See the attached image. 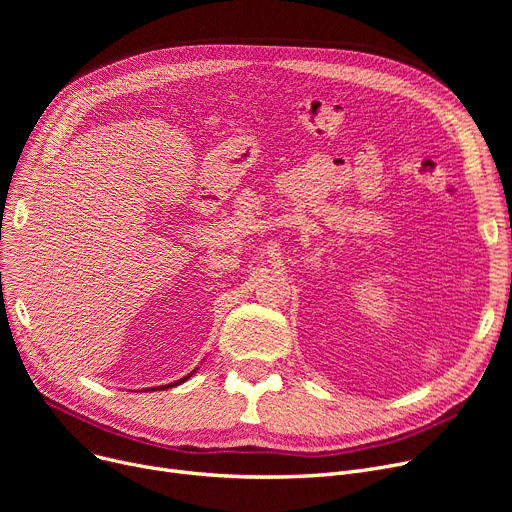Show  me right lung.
Instances as JSON below:
<instances>
[{
  "mask_svg": "<svg viewBox=\"0 0 512 512\" xmlns=\"http://www.w3.org/2000/svg\"><path fill=\"white\" fill-rule=\"evenodd\" d=\"M197 369H193L191 373H188V375H184V378H180L178 382H172V384H166V386H157V388H147V390H151V392H155V390H168V388H174V386H178V384H182V382H186L188 378H191V375L195 373Z\"/></svg>",
  "mask_w": 512,
  "mask_h": 512,
  "instance_id": "obj_1",
  "label": "right lung"
}]
</instances>
